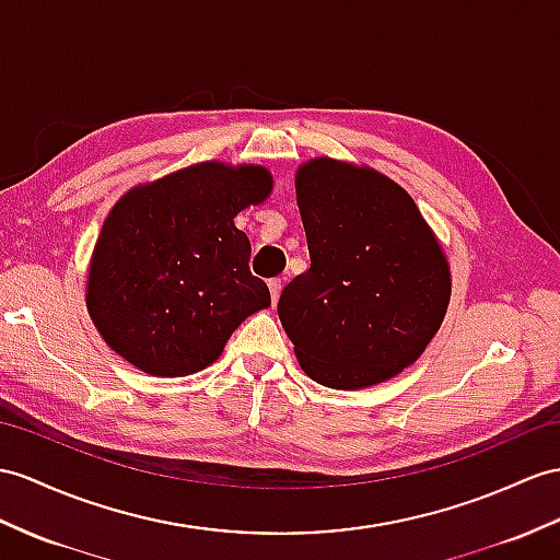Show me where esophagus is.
I'll use <instances>...</instances> for the list:
<instances>
[{
	"mask_svg": "<svg viewBox=\"0 0 560 560\" xmlns=\"http://www.w3.org/2000/svg\"><path fill=\"white\" fill-rule=\"evenodd\" d=\"M268 290H270V302H272V304H278L280 292H282V280H280V278H272V280H268Z\"/></svg>",
	"mask_w": 560,
	"mask_h": 560,
	"instance_id": "obj_1",
	"label": "esophagus"
}]
</instances>
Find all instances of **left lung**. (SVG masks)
I'll return each instance as SVG.
<instances>
[{"instance_id": "1", "label": "left lung", "mask_w": 560, "mask_h": 560, "mask_svg": "<svg viewBox=\"0 0 560 560\" xmlns=\"http://www.w3.org/2000/svg\"><path fill=\"white\" fill-rule=\"evenodd\" d=\"M311 268L278 316L304 373L335 389L377 385L438 335L448 264L408 192L377 171L316 159L296 173Z\"/></svg>"}]
</instances>
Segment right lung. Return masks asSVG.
I'll return each instance as SVG.
<instances>
[{
  "mask_svg": "<svg viewBox=\"0 0 560 560\" xmlns=\"http://www.w3.org/2000/svg\"><path fill=\"white\" fill-rule=\"evenodd\" d=\"M266 168L197 163L135 187L94 247L88 308L106 345L149 375L211 365L235 327L270 304L252 276L249 237L233 218L261 203Z\"/></svg>",
  "mask_w": 560,
  "mask_h": 560,
  "instance_id": "right-lung-1",
  "label": "right lung"
}]
</instances>
